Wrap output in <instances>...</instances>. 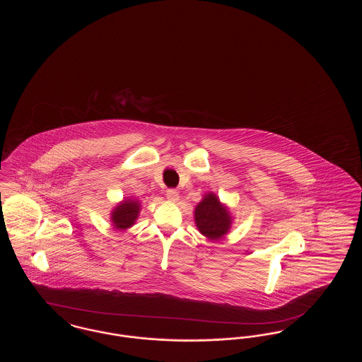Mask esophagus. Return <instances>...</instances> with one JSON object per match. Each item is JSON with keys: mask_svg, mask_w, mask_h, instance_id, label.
<instances>
[{"mask_svg": "<svg viewBox=\"0 0 362 362\" xmlns=\"http://www.w3.org/2000/svg\"><path fill=\"white\" fill-rule=\"evenodd\" d=\"M167 199L170 202H177L179 201V194L175 189H168L167 191Z\"/></svg>", "mask_w": 362, "mask_h": 362, "instance_id": "1", "label": "esophagus"}]
</instances>
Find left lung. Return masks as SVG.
<instances>
[{"instance_id": "1", "label": "left lung", "mask_w": 362, "mask_h": 362, "mask_svg": "<svg viewBox=\"0 0 362 362\" xmlns=\"http://www.w3.org/2000/svg\"><path fill=\"white\" fill-rule=\"evenodd\" d=\"M197 229L209 240H220L229 233L233 225V216L220 198L209 191L194 210Z\"/></svg>"}]
</instances>
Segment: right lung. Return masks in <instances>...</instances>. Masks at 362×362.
Wrapping results in <instances>:
<instances>
[{
    "label": "right lung",
    "mask_w": 362,
    "mask_h": 362,
    "mask_svg": "<svg viewBox=\"0 0 362 362\" xmlns=\"http://www.w3.org/2000/svg\"><path fill=\"white\" fill-rule=\"evenodd\" d=\"M139 211H141V202L133 197H126L111 210L110 213L111 224L117 230H126L136 224Z\"/></svg>",
    "instance_id": "1"
}]
</instances>
